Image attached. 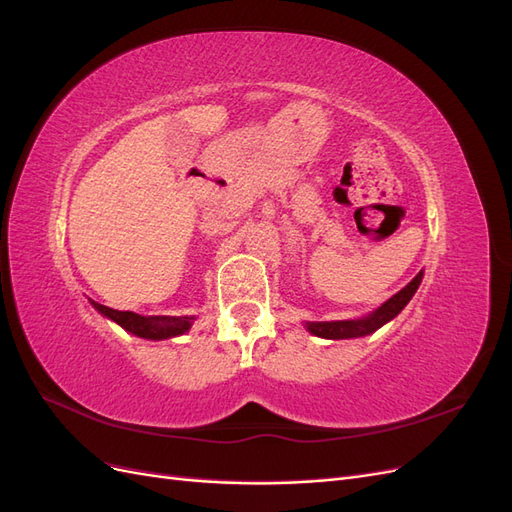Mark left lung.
Wrapping results in <instances>:
<instances>
[{
  "label": "left lung",
  "instance_id": "1",
  "mask_svg": "<svg viewBox=\"0 0 512 512\" xmlns=\"http://www.w3.org/2000/svg\"><path fill=\"white\" fill-rule=\"evenodd\" d=\"M421 280H423V271L418 273L406 288H401L397 294H393L389 301H384L376 309V312H371L365 318H359V320H333V322H305V329L312 333V335H318V337H324V339L365 337L369 333L378 331L382 324L393 320L401 312V309L408 305V301L414 297V292L418 290V286H421Z\"/></svg>",
  "mask_w": 512,
  "mask_h": 512
}]
</instances>
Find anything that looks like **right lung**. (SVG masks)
I'll list each match as a JSON object with an SVG mask.
<instances>
[{
	"label": "right lung",
	"instance_id": "right-lung-1",
	"mask_svg": "<svg viewBox=\"0 0 512 512\" xmlns=\"http://www.w3.org/2000/svg\"><path fill=\"white\" fill-rule=\"evenodd\" d=\"M98 312L106 318L117 322L121 329H126L138 337L145 339H170L188 333L192 327V316H141L134 312H119V309L100 305L91 301Z\"/></svg>",
	"mask_w": 512,
	"mask_h": 512
}]
</instances>
